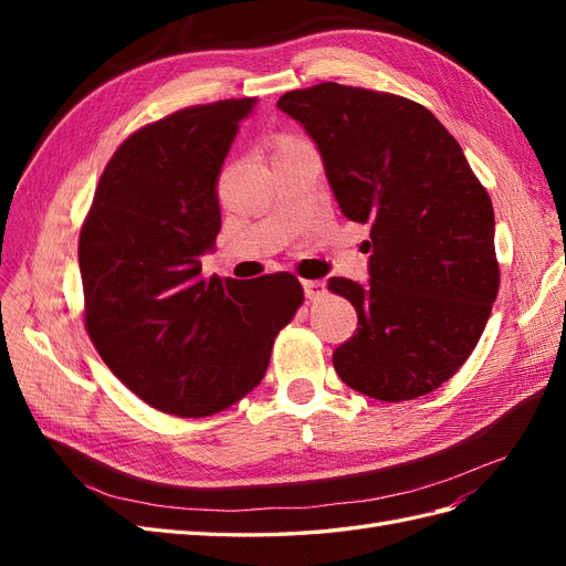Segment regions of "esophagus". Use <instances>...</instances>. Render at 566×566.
I'll list each match as a JSON object with an SVG mask.
<instances>
[{"label": "esophagus", "instance_id": "esophagus-1", "mask_svg": "<svg viewBox=\"0 0 566 566\" xmlns=\"http://www.w3.org/2000/svg\"><path fill=\"white\" fill-rule=\"evenodd\" d=\"M302 287H304L306 300H312V302H316L325 295V283L323 281H304Z\"/></svg>", "mask_w": 566, "mask_h": 566}]
</instances>
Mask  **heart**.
Here are the masks:
<instances>
[{"instance_id": "1", "label": "heart", "mask_w": 566, "mask_h": 566, "mask_svg": "<svg viewBox=\"0 0 566 566\" xmlns=\"http://www.w3.org/2000/svg\"><path fill=\"white\" fill-rule=\"evenodd\" d=\"M295 144H300V142H283L279 148H287V146H295Z\"/></svg>"}]
</instances>
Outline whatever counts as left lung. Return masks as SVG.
<instances>
[{
	"label": "left lung",
	"instance_id": "obj_1",
	"mask_svg": "<svg viewBox=\"0 0 566 566\" xmlns=\"http://www.w3.org/2000/svg\"><path fill=\"white\" fill-rule=\"evenodd\" d=\"M276 106L312 136L342 214L370 227L368 283L328 281L358 314L333 352L339 380L389 403L434 391L468 361L499 295L486 188L416 101L323 82Z\"/></svg>",
	"mask_w": 566,
	"mask_h": 566
}]
</instances>
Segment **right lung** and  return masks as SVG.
<instances>
[{
	"label": "right lung",
	"instance_id": "right-lung-1",
	"mask_svg": "<svg viewBox=\"0 0 566 566\" xmlns=\"http://www.w3.org/2000/svg\"><path fill=\"white\" fill-rule=\"evenodd\" d=\"M256 98L191 106L123 142L80 231L84 323L106 366L148 406L212 416L264 378L304 290L293 273L200 279L221 229L217 181Z\"/></svg>",
	"mask_w": 566,
	"mask_h": 566
}]
</instances>
